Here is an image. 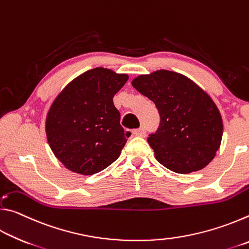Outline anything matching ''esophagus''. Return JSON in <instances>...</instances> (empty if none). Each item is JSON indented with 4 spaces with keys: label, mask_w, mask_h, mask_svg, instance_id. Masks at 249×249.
<instances>
[{
    "label": "esophagus",
    "mask_w": 249,
    "mask_h": 249,
    "mask_svg": "<svg viewBox=\"0 0 249 249\" xmlns=\"http://www.w3.org/2000/svg\"><path fill=\"white\" fill-rule=\"evenodd\" d=\"M135 135H136V136L144 137L146 135V128L144 127V126H141L140 128H137L136 130H135Z\"/></svg>",
    "instance_id": "esophagus-1"
}]
</instances>
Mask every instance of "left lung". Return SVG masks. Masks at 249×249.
Listing matches in <instances>:
<instances>
[{
    "label": "left lung",
    "instance_id": "8db88e82",
    "mask_svg": "<svg viewBox=\"0 0 249 249\" xmlns=\"http://www.w3.org/2000/svg\"><path fill=\"white\" fill-rule=\"evenodd\" d=\"M132 86L159 112V127L147 138L156 159L178 174L208 166L223 136L221 113L210 95L185 75L168 70L142 74Z\"/></svg>",
    "mask_w": 249,
    "mask_h": 249
}]
</instances>
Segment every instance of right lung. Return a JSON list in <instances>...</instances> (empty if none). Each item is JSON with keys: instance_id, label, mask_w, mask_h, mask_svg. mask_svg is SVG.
Here are the masks:
<instances>
[{"instance_id": "1", "label": "right lung", "mask_w": 249, "mask_h": 249, "mask_svg": "<svg viewBox=\"0 0 249 249\" xmlns=\"http://www.w3.org/2000/svg\"><path fill=\"white\" fill-rule=\"evenodd\" d=\"M128 75L94 68L73 79L50 107L46 135L67 169L91 176L120 157L130 133L120 124L113 98Z\"/></svg>"}]
</instances>
